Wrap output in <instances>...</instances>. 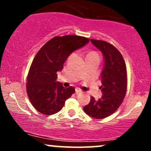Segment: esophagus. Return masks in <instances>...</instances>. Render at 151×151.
<instances>
[{
    "instance_id": "1",
    "label": "esophagus",
    "mask_w": 151,
    "mask_h": 151,
    "mask_svg": "<svg viewBox=\"0 0 151 151\" xmlns=\"http://www.w3.org/2000/svg\"><path fill=\"white\" fill-rule=\"evenodd\" d=\"M75 92H76V93H77V94H78V93H81V91L79 89V88H76V89H75Z\"/></svg>"
}]
</instances>
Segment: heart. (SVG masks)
I'll list each match as a JSON object with an SVG mask.
<instances>
[{
	"instance_id": "obj_1",
	"label": "heart",
	"mask_w": 151,
	"mask_h": 151,
	"mask_svg": "<svg viewBox=\"0 0 151 151\" xmlns=\"http://www.w3.org/2000/svg\"><path fill=\"white\" fill-rule=\"evenodd\" d=\"M91 56H99L98 54L96 52H89V54L87 55V56H86V58H88V57H91Z\"/></svg>"
}]
</instances>
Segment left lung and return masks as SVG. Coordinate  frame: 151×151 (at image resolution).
Here are the masks:
<instances>
[{
  "label": "left lung",
  "mask_w": 151,
  "mask_h": 151,
  "mask_svg": "<svg viewBox=\"0 0 151 151\" xmlns=\"http://www.w3.org/2000/svg\"><path fill=\"white\" fill-rule=\"evenodd\" d=\"M90 41L103 55L104 67L100 75L102 85L99 87L103 95L98 100L91 96L83 109L90 116L101 119L114 113L125 97L126 67L120 52L111 44L93 39Z\"/></svg>",
  "instance_id": "1"
}]
</instances>
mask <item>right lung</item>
<instances>
[{
  "mask_svg": "<svg viewBox=\"0 0 151 151\" xmlns=\"http://www.w3.org/2000/svg\"><path fill=\"white\" fill-rule=\"evenodd\" d=\"M89 42L78 35L55 37L38 51L27 75V93L36 110L45 115L58 113L65 101L75 91L73 86L65 88L57 81L58 72L63 69L68 57Z\"/></svg>",
  "mask_w": 151,
  "mask_h": 151,
  "instance_id": "add662e5",
  "label": "right lung"
}]
</instances>
